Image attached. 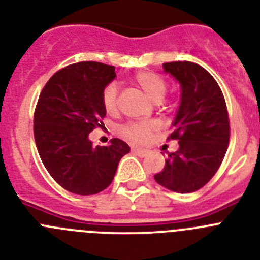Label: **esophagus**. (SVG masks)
<instances>
[{
  "label": "esophagus",
  "mask_w": 260,
  "mask_h": 260,
  "mask_svg": "<svg viewBox=\"0 0 260 260\" xmlns=\"http://www.w3.org/2000/svg\"><path fill=\"white\" fill-rule=\"evenodd\" d=\"M132 152L137 153V154H139V156H145V154L148 153L147 149H143V148H137V147L132 148Z\"/></svg>",
  "instance_id": "1"
}]
</instances>
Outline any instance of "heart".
Listing matches in <instances>:
<instances>
[{"instance_id": "obj_1", "label": "heart", "mask_w": 260, "mask_h": 260, "mask_svg": "<svg viewBox=\"0 0 260 260\" xmlns=\"http://www.w3.org/2000/svg\"><path fill=\"white\" fill-rule=\"evenodd\" d=\"M135 82L154 103H161L168 92V83L165 79L152 71H141L136 74ZM102 104L108 113H115L117 111V87L115 83H110L104 87L102 92ZM154 129H157V123L152 120L132 121L121 126V135L134 143H145L149 140Z\"/></svg>"}]
</instances>
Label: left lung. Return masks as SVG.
Listing matches in <instances>:
<instances>
[{"mask_svg": "<svg viewBox=\"0 0 260 260\" xmlns=\"http://www.w3.org/2000/svg\"><path fill=\"white\" fill-rule=\"evenodd\" d=\"M164 71L181 86V103L168 140L180 148L168 154L154 180L177 193H191L208 184L221 167L230 140L223 93L210 74L193 62L164 63Z\"/></svg>", "mask_w": 260, "mask_h": 260, "instance_id": "8db88e82", "label": "left lung"}]
</instances>
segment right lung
<instances>
[{
    "label": "right lung",
    "instance_id": "1",
    "mask_svg": "<svg viewBox=\"0 0 260 260\" xmlns=\"http://www.w3.org/2000/svg\"><path fill=\"white\" fill-rule=\"evenodd\" d=\"M116 76L115 67L78 62L56 71L43 87L34 112V139L43 165L66 190L91 196L112 182L128 144L112 139L93 147L88 135L102 126L104 87Z\"/></svg>",
    "mask_w": 260,
    "mask_h": 260
}]
</instances>
